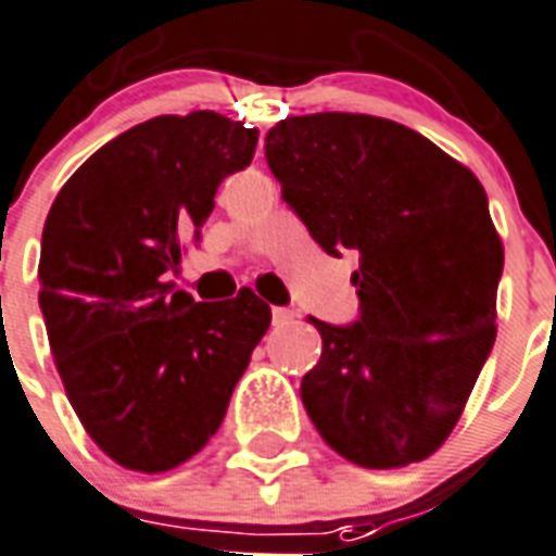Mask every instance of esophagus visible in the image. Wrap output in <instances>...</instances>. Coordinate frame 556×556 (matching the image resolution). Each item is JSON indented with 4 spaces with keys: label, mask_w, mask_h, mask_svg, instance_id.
Listing matches in <instances>:
<instances>
[{
    "label": "esophagus",
    "mask_w": 556,
    "mask_h": 556,
    "mask_svg": "<svg viewBox=\"0 0 556 556\" xmlns=\"http://www.w3.org/2000/svg\"><path fill=\"white\" fill-rule=\"evenodd\" d=\"M292 318H295V313H292V309H287V306H275L273 309L275 327H287V324H292Z\"/></svg>",
    "instance_id": "esophagus-1"
}]
</instances>
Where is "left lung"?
<instances>
[{"instance_id": "obj_1", "label": "left lung", "mask_w": 556, "mask_h": 556, "mask_svg": "<svg viewBox=\"0 0 556 556\" xmlns=\"http://www.w3.org/2000/svg\"><path fill=\"white\" fill-rule=\"evenodd\" d=\"M264 154L313 241L358 252V318H309L324 341L301 379L315 430L362 468L425 459L496 339L505 255L485 189L428 137L370 114L287 117Z\"/></svg>"}]
</instances>
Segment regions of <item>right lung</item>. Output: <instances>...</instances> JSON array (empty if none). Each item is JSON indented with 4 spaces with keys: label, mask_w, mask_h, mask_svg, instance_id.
Wrapping results in <instances>:
<instances>
[{
    "label": "right lung",
    "mask_w": 556,
    "mask_h": 556,
    "mask_svg": "<svg viewBox=\"0 0 556 556\" xmlns=\"http://www.w3.org/2000/svg\"><path fill=\"white\" fill-rule=\"evenodd\" d=\"M257 128L215 111L146 119L60 189L39 255V309L83 428L128 470L160 473L215 437L273 313L252 290H175L224 177L252 163Z\"/></svg>",
    "instance_id": "1"
}]
</instances>
